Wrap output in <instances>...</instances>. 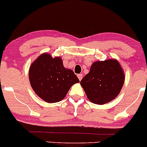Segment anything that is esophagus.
<instances>
[{
  "label": "esophagus",
  "instance_id": "esophagus-1",
  "mask_svg": "<svg viewBox=\"0 0 147 147\" xmlns=\"http://www.w3.org/2000/svg\"><path fill=\"white\" fill-rule=\"evenodd\" d=\"M77 77H78L79 81H81V80H82V77H83V75H82V74H79V75H77Z\"/></svg>",
  "mask_w": 147,
  "mask_h": 147
}]
</instances>
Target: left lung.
<instances>
[{
  "instance_id": "obj_1",
  "label": "left lung",
  "mask_w": 147,
  "mask_h": 147,
  "mask_svg": "<svg viewBox=\"0 0 147 147\" xmlns=\"http://www.w3.org/2000/svg\"><path fill=\"white\" fill-rule=\"evenodd\" d=\"M125 80L124 71L116 59L95 61L90 72L80 82L88 99L96 104H104L120 92Z\"/></svg>"
}]
</instances>
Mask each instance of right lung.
<instances>
[{"mask_svg":"<svg viewBox=\"0 0 147 147\" xmlns=\"http://www.w3.org/2000/svg\"><path fill=\"white\" fill-rule=\"evenodd\" d=\"M29 79L35 93L48 103L62 100L70 87L79 82L73 71L63 66L60 57L52 58L48 53L42 54L32 63Z\"/></svg>","mask_w":147,"mask_h":147,"instance_id":"right-lung-1","label":"right lung"}]
</instances>
